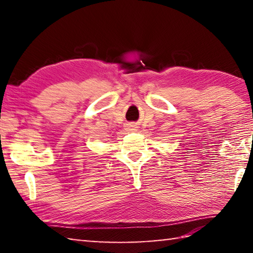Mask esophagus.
Listing matches in <instances>:
<instances>
[{
	"mask_svg": "<svg viewBox=\"0 0 253 253\" xmlns=\"http://www.w3.org/2000/svg\"><path fill=\"white\" fill-rule=\"evenodd\" d=\"M128 127H129V128H130V127H132V125H129V126H128Z\"/></svg>",
	"mask_w": 253,
	"mask_h": 253,
	"instance_id": "34e87169",
	"label": "esophagus"
}]
</instances>
